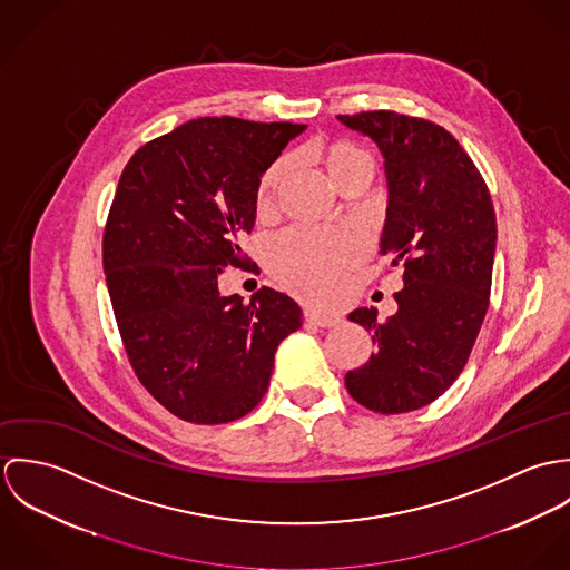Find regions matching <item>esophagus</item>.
<instances>
[{"label": "esophagus", "mask_w": 570, "mask_h": 570, "mask_svg": "<svg viewBox=\"0 0 570 570\" xmlns=\"http://www.w3.org/2000/svg\"><path fill=\"white\" fill-rule=\"evenodd\" d=\"M305 321H307L309 325L316 326H333L340 323L337 316H328V314H321V312H307V314H305Z\"/></svg>", "instance_id": "34e87169"}]
</instances>
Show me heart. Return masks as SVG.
Listing matches in <instances>:
<instances>
[{"label":"heart","mask_w":570,"mask_h":570,"mask_svg":"<svg viewBox=\"0 0 570 570\" xmlns=\"http://www.w3.org/2000/svg\"><path fill=\"white\" fill-rule=\"evenodd\" d=\"M312 154L335 188L355 170L364 168L373 173L371 156L360 145L348 140H321L314 145ZM285 173L287 163L276 160L258 177L254 190V208L258 215L274 208ZM355 261L357 245L353 239L326 237L307 230H292L283 235L272 245L267 256L274 278L292 294L316 305L333 303L342 294Z\"/></svg>","instance_id":"1"}]
</instances>
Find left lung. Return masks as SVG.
I'll use <instances>...</instances> for the list:
<instances>
[{"label": "left lung", "mask_w": 570, "mask_h": 570, "mask_svg": "<svg viewBox=\"0 0 570 570\" xmlns=\"http://www.w3.org/2000/svg\"><path fill=\"white\" fill-rule=\"evenodd\" d=\"M337 120L368 136L389 181L380 254L404 265L397 314H348L373 333L375 353L344 377L348 395L373 412L402 414L432 404L461 375L485 321L495 252L488 184L443 127L397 111Z\"/></svg>", "instance_id": "obj_1"}]
</instances>
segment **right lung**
<instances>
[{
  "mask_svg": "<svg viewBox=\"0 0 570 570\" xmlns=\"http://www.w3.org/2000/svg\"><path fill=\"white\" fill-rule=\"evenodd\" d=\"M305 131L292 122L197 118L125 166L102 235V269L127 357L142 386L190 423H228L263 400L278 344L303 325L287 294H219L245 267L254 190Z\"/></svg>",
  "mask_w": 570,
  "mask_h": 570,
  "instance_id": "1",
  "label": "right lung"
}]
</instances>
